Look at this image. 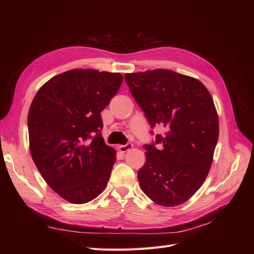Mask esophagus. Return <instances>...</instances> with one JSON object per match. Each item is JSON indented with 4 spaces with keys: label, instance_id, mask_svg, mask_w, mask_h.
Wrapping results in <instances>:
<instances>
[{
    "label": "esophagus",
    "instance_id": "34e87169",
    "mask_svg": "<svg viewBox=\"0 0 254 254\" xmlns=\"http://www.w3.org/2000/svg\"><path fill=\"white\" fill-rule=\"evenodd\" d=\"M132 143H130V142H128V143H126L125 145H121L120 146V150L122 151V152H126V151H128L129 149H131L132 148Z\"/></svg>",
    "mask_w": 254,
    "mask_h": 254
}]
</instances>
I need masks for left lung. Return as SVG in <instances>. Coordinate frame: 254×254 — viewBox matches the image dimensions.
Returning <instances> with one entry per match:
<instances>
[{"label":"left lung","instance_id":"left-lung-1","mask_svg":"<svg viewBox=\"0 0 254 254\" xmlns=\"http://www.w3.org/2000/svg\"><path fill=\"white\" fill-rule=\"evenodd\" d=\"M125 81L151 129L164 130L156 134V142L144 145L140 187L157 204L186 202L209 174L218 141V117L210 92L198 79L163 68L125 74Z\"/></svg>","mask_w":254,"mask_h":254}]
</instances>
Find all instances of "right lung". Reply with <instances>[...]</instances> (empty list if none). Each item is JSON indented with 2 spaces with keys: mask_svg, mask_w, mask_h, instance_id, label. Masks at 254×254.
<instances>
[{
  "mask_svg": "<svg viewBox=\"0 0 254 254\" xmlns=\"http://www.w3.org/2000/svg\"><path fill=\"white\" fill-rule=\"evenodd\" d=\"M123 82L120 73L70 70L50 79L30 105L29 149L43 179L66 201L102 193L117 151L106 145L101 112Z\"/></svg>",
  "mask_w": 254,
  "mask_h": 254,
  "instance_id": "add662e5",
  "label": "right lung"
}]
</instances>
